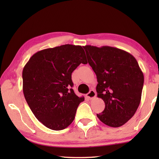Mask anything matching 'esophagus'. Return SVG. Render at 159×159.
<instances>
[{
  "label": "esophagus",
  "mask_w": 159,
  "mask_h": 159,
  "mask_svg": "<svg viewBox=\"0 0 159 159\" xmlns=\"http://www.w3.org/2000/svg\"><path fill=\"white\" fill-rule=\"evenodd\" d=\"M96 96V93L94 90H90V92L87 94V97L89 98V99H92L93 98H95Z\"/></svg>",
  "instance_id": "34e87169"
}]
</instances>
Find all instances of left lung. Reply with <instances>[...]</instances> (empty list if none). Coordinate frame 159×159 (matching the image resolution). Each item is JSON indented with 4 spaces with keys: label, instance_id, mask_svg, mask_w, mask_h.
Returning <instances> with one entry per match:
<instances>
[{
    "label": "left lung",
    "instance_id": "left-lung-1",
    "mask_svg": "<svg viewBox=\"0 0 159 159\" xmlns=\"http://www.w3.org/2000/svg\"><path fill=\"white\" fill-rule=\"evenodd\" d=\"M83 48L96 74L97 96L105 103L97 117L109 126H122L134 116L141 102L144 76L139 64L131 54L114 47Z\"/></svg>",
    "mask_w": 159,
    "mask_h": 159
}]
</instances>
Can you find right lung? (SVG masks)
<instances>
[{
  "mask_svg": "<svg viewBox=\"0 0 159 159\" xmlns=\"http://www.w3.org/2000/svg\"><path fill=\"white\" fill-rule=\"evenodd\" d=\"M87 63L81 46L66 44L34 54L22 71L23 93L35 117L54 130L72 124L84 97L74 90L72 73Z\"/></svg>",
  "mask_w": 159,
  "mask_h": 159,
  "instance_id": "1",
  "label": "right lung"
}]
</instances>
